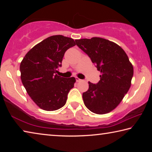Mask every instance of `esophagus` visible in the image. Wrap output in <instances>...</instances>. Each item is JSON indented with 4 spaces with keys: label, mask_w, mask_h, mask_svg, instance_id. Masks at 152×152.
I'll return each instance as SVG.
<instances>
[{
    "label": "esophagus",
    "mask_w": 152,
    "mask_h": 152,
    "mask_svg": "<svg viewBox=\"0 0 152 152\" xmlns=\"http://www.w3.org/2000/svg\"><path fill=\"white\" fill-rule=\"evenodd\" d=\"M76 80L77 81V82H82V80H81V79H80V78H76Z\"/></svg>",
    "instance_id": "1"
}]
</instances>
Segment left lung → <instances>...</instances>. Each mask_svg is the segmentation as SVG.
<instances>
[{
	"mask_svg": "<svg viewBox=\"0 0 152 152\" xmlns=\"http://www.w3.org/2000/svg\"><path fill=\"white\" fill-rule=\"evenodd\" d=\"M101 71L96 84L88 82L82 94L85 106L96 114H105L115 109L131 86L133 68L125 51L116 43L101 37L75 40Z\"/></svg>",
	"mask_w": 152,
	"mask_h": 152,
	"instance_id": "8db88e82",
	"label": "left lung"
}]
</instances>
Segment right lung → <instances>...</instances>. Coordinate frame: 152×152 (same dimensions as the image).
<instances>
[{"label": "right lung", "instance_id": "1", "mask_svg": "<svg viewBox=\"0 0 152 152\" xmlns=\"http://www.w3.org/2000/svg\"><path fill=\"white\" fill-rule=\"evenodd\" d=\"M75 45L72 38L51 36L35 45L23 59L20 65L22 83L42 109L51 111L65 105L76 79L64 78L56 73L61 67L64 53Z\"/></svg>", "mask_w": 152, "mask_h": 152}]
</instances>
